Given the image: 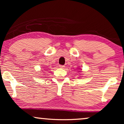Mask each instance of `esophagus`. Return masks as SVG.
<instances>
[{"label": "esophagus", "instance_id": "esophagus-1", "mask_svg": "<svg viewBox=\"0 0 124 124\" xmlns=\"http://www.w3.org/2000/svg\"><path fill=\"white\" fill-rule=\"evenodd\" d=\"M59 67H60V68H64V67H64V65H59Z\"/></svg>", "mask_w": 124, "mask_h": 124}]
</instances>
